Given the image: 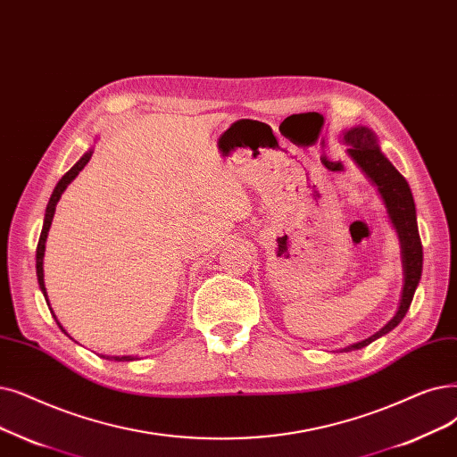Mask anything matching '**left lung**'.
<instances>
[{
	"label": "left lung",
	"instance_id": "left-lung-1",
	"mask_svg": "<svg viewBox=\"0 0 457 457\" xmlns=\"http://www.w3.org/2000/svg\"><path fill=\"white\" fill-rule=\"evenodd\" d=\"M345 142L349 144V154L354 158V162L359 164L370 179L379 187V192L383 195V200L388 209L390 220L400 235V243H402V255H403V274H405V282H403V293H402V301L400 308L395 312L392 320L373 336H370L368 340L353 344L351 347L344 351H353V349H362L370 345L373 340L381 338L383 334L390 332L392 328L398 327L402 320L405 317L412 296L416 291V286L420 282L422 276V241H420V233H419V224H416V211H414V200L411 188L405 181V177L395 170L388 161L386 156L381 153L379 145H377V137L373 132L366 127H356L345 132Z\"/></svg>",
	"mask_w": 457,
	"mask_h": 457
}]
</instances>
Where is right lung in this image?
Wrapping results in <instances>:
<instances>
[{"label":"right lung","instance_id":"add662e5","mask_svg":"<svg viewBox=\"0 0 457 457\" xmlns=\"http://www.w3.org/2000/svg\"><path fill=\"white\" fill-rule=\"evenodd\" d=\"M91 154H93V151H87L80 161H78L63 177L62 179H59V183H57V187L54 188V192H52V197H50V202H48V207H46V214H45V224H43V231H41V237H38V245H37V280H38V287H41V291H43V295H45V299H46V303H48V296H46V287H45V274H43V257H45V243H46V237H48V229H50V224H52V218H54V212H55V205H57V202H59V197H62V194H63V190L69 187V183L74 179V177L80 173L82 170H84V166L89 162V158H91ZM50 312H52V308H50ZM55 317V315H54ZM59 325V323H57ZM62 327V325H59ZM62 330H63V327H62ZM113 361H117V362H129V361H132L134 356H130V354H119V356H112Z\"/></svg>","mask_w":457,"mask_h":457}]
</instances>
